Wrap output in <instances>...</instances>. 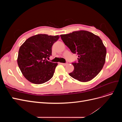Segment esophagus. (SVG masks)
Here are the masks:
<instances>
[{"label": "esophagus", "mask_w": 122, "mask_h": 122, "mask_svg": "<svg viewBox=\"0 0 122 122\" xmlns=\"http://www.w3.org/2000/svg\"><path fill=\"white\" fill-rule=\"evenodd\" d=\"M61 64L62 65H63V66H66L68 64L67 63H61Z\"/></svg>", "instance_id": "1"}]
</instances>
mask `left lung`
<instances>
[{"instance_id":"obj_1","label":"left lung","mask_w":122,"mask_h":122,"mask_svg":"<svg viewBox=\"0 0 122 122\" xmlns=\"http://www.w3.org/2000/svg\"><path fill=\"white\" fill-rule=\"evenodd\" d=\"M71 52L78 56V61L69 75L79 81L87 82L96 76L105 62L106 49L98 36L91 32L80 30L60 36Z\"/></svg>"}]
</instances>
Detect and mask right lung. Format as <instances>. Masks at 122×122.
Here are the masks:
<instances>
[{"label": "right lung", "mask_w": 122, "mask_h": 122, "mask_svg": "<svg viewBox=\"0 0 122 122\" xmlns=\"http://www.w3.org/2000/svg\"><path fill=\"white\" fill-rule=\"evenodd\" d=\"M59 36L39 34L31 36L21 46L18 66L26 79L35 84H42L53 76L58 65L47 61L52 55V46Z\"/></svg>", "instance_id": "1"}]
</instances>
